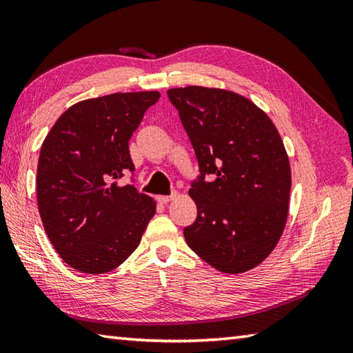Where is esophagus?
Masks as SVG:
<instances>
[{
    "label": "esophagus",
    "mask_w": 353,
    "mask_h": 353,
    "mask_svg": "<svg viewBox=\"0 0 353 353\" xmlns=\"http://www.w3.org/2000/svg\"><path fill=\"white\" fill-rule=\"evenodd\" d=\"M177 197V194L174 192V194H171V196H157V201H159V203H162V205H167L168 201H171V200H174Z\"/></svg>",
    "instance_id": "esophagus-1"
}]
</instances>
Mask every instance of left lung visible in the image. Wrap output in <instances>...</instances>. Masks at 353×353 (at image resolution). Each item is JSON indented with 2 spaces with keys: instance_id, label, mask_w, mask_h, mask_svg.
I'll return each instance as SVG.
<instances>
[{
  "instance_id": "left-lung-1",
  "label": "left lung",
  "mask_w": 353,
  "mask_h": 353,
  "mask_svg": "<svg viewBox=\"0 0 353 353\" xmlns=\"http://www.w3.org/2000/svg\"><path fill=\"white\" fill-rule=\"evenodd\" d=\"M167 94L200 168L190 190L197 219L183 229L186 244L221 273L252 270L274 250L288 216L291 168L281 134L236 92L186 86Z\"/></svg>"
}]
</instances>
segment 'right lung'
Returning <instances> with one entry per match:
<instances>
[{
    "label": "right lung",
    "mask_w": 353,
    "mask_h": 353,
    "mask_svg": "<svg viewBox=\"0 0 353 353\" xmlns=\"http://www.w3.org/2000/svg\"><path fill=\"white\" fill-rule=\"evenodd\" d=\"M157 91L117 92L66 109L42 142L36 194L51 244L72 268L101 274L141 243L156 201L118 179L133 171L129 139Z\"/></svg>",
    "instance_id": "obj_1"
}]
</instances>
